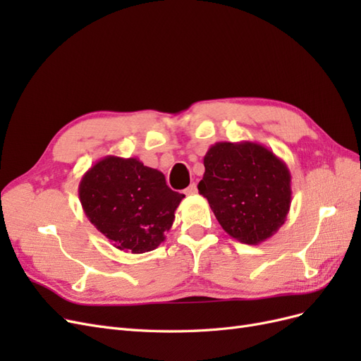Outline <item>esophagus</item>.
<instances>
[{
	"mask_svg": "<svg viewBox=\"0 0 361 361\" xmlns=\"http://www.w3.org/2000/svg\"><path fill=\"white\" fill-rule=\"evenodd\" d=\"M185 194H187V195H194V194H197V185H195V183H191L190 187H188L187 190H185Z\"/></svg>",
	"mask_w": 361,
	"mask_h": 361,
	"instance_id": "esophagus-1",
	"label": "esophagus"
}]
</instances>
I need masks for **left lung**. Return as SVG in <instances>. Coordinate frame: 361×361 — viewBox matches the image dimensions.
I'll list each match as a JSON object with an SVG mask.
<instances>
[{
    "mask_svg": "<svg viewBox=\"0 0 361 361\" xmlns=\"http://www.w3.org/2000/svg\"><path fill=\"white\" fill-rule=\"evenodd\" d=\"M203 164L199 192L232 238L257 245L285 224L290 173L274 152L253 141H221L206 152Z\"/></svg>",
    "mask_w": 361,
    "mask_h": 361,
    "instance_id": "1",
    "label": "left lung"
}]
</instances>
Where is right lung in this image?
Instances as JSON below:
<instances>
[{
    "instance_id": "right-lung-1",
    "label": "right lung",
    "mask_w": 361,
    "mask_h": 361,
    "mask_svg": "<svg viewBox=\"0 0 361 361\" xmlns=\"http://www.w3.org/2000/svg\"><path fill=\"white\" fill-rule=\"evenodd\" d=\"M84 214L116 248L134 255L155 250L170 231L185 197L166 176L138 158L108 155L84 173L80 187Z\"/></svg>"
}]
</instances>
